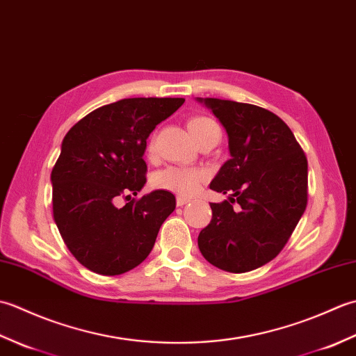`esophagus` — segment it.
I'll list each match as a JSON object with an SVG mask.
<instances>
[{
  "label": "esophagus",
  "instance_id": "34e87169",
  "mask_svg": "<svg viewBox=\"0 0 356 356\" xmlns=\"http://www.w3.org/2000/svg\"><path fill=\"white\" fill-rule=\"evenodd\" d=\"M188 202H190V199H186V197H177V199H176L177 207H184V205H186Z\"/></svg>",
  "mask_w": 356,
  "mask_h": 356
}]
</instances>
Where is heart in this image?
Returning <instances> with one entry per match:
<instances>
[{
  "instance_id": "obj_1",
  "label": "heart",
  "mask_w": 356,
  "mask_h": 356,
  "mask_svg": "<svg viewBox=\"0 0 356 356\" xmlns=\"http://www.w3.org/2000/svg\"><path fill=\"white\" fill-rule=\"evenodd\" d=\"M217 127L213 119L205 116H195L188 120V130H190L194 140H197L200 136L208 131L209 128ZM208 172L199 168H182V166H168L162 171H159L153 184L161 190L171 191L179 195H191L199 190L200 185L205 182Z\"/></svg>"
}]
</instances>
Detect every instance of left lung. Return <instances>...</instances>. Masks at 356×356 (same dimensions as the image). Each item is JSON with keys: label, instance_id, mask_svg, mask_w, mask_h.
<instances>
[{"label": "left lung", "instance_id": "obj_1", "mask_svg": "<svg viewBox=\"0 0 356 356\" xmlns=\"http://www.w3.org/2000/svg\"><path fill=\"white\" fill-rule=\"evenodd\" d=\"M228 134L231 159L209 188L229 194L209 203L211 223L199 234L202 255L232 274L263 266L289 240L307 205V159L291 128L252 104L197 97Z\"/></svg>", "mask_w": 356, "mask_h": 356}]
</instances>
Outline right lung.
Instances as JSON below:
<instances>
[{
	"label": "right lung",
	"instance_id": "1",
	"mask_svg": "<svg viewBox=\"0 0 356 356\" xmlns=\"http://www.w3.org/2000/svg\"><path fill=\"white\" fill-rule=\"evenodd\" d=\"M184 97H130L96 108L65 134L51 170L53 218L64 243L82 266L120 275L147 259L174 194L156 190L118 208L147 182L143 153L157 124Z\"/></svg>",
	"mask_w": 356,
	"mask_h": 356
}]
</instances>
